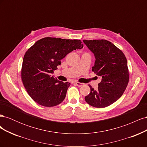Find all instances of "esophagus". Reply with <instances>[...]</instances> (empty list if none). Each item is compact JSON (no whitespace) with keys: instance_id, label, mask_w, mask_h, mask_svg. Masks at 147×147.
<instances>
[{"instance_id":"esophagus-1","label":"esophagus","mask_w":147,"mask_h":147,"mask_svg":"<svg viewBox=\"0 0 147 147\" xmlns=\"http://www.w3.org/2000/svg\"><path fill=\"white\" fill-rule=\"evenodd\" d=\"M75 84H76L77 86H79V87H80V86H83V83H80V82H75Z\"/></svg>"}]
</instances>
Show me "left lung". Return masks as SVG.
Returning a JSON list of instances; mask_svg holds the SVG:
<instances>
[{
    "label": "left lung",
    "instance_id": "left-lung-1",
    "mask_svg": "<svg viewBox=\"0 0 147 147\" xmlns=\"http://www.w3.org/2000/svg\"><path fill=\"white\" fill-rule=\"evenodd\" d=\"M83 41L94 54L92 71L102 79L97 90L89 85L91 91L84 99L94 107H106L116 102L127 86L129 75L126 57L121 50L106 40Z\"/></svg>",
    "mask_w": 147,
    "mask_h": 147
}]
</instances>
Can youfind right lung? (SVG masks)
Here are the masks:
<instances>
[{
    "mask_svg": "<svg viewBox=\"0 0 147 147\" xmlns=\"http://www.w3.org/2000/svg\"><path fill=\"white\" fill-rule=\"evenodd\" d=\"M83 47L80 40L45 37L28 49L23 61L21 79L35 102L50 107L64 100L70 83L59 81L51 74L67 55Z\"/></svg>",
    "mask_w": 147,
    "mask_h": 147,
    "instance_id": "add662e5",
    "label": "right lung"
}]
</instances>
